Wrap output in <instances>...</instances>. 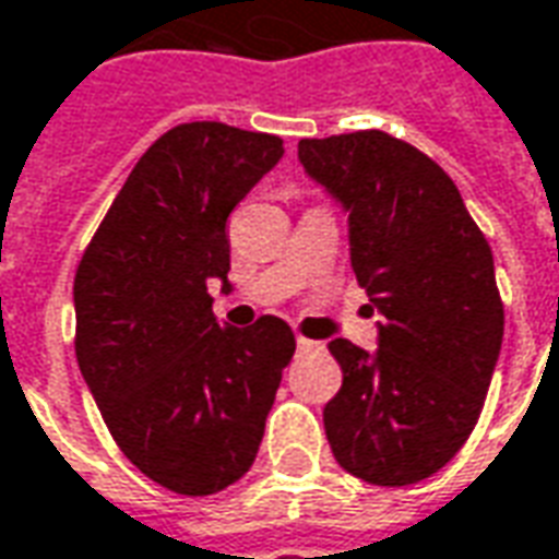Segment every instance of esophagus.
<instances>
[{
	"label": "esophagus",
	"instance_id": "1",
	"mask_svg": "<svg viewBox=\"0 0 559 559\" xmlns=\"http://www.w3.org/2000/svg\"><path fill=\"white\" fill-rule=\"evenodd\" d=\"M313 346H317V341H310V337H301V334H298V349H313Z\"/></svg>",
	"mask_w": 559,
	"mask_h": 559
}]
</instances>
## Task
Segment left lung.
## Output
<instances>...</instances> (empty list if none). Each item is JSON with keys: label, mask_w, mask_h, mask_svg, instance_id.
Wrapping results in <instances>:
<instances>
[{"label": "left lung", "mask_w": 559, "mask_h": 559, "mask_svg": "<svg viewBox=\"0 0 559 559\" xmlns=\"http://www.w3.org/2000/svg\"><path fill=\"white\" fill-rule=\"evenodd\" d=\"M307 176L349 215V261L377 349L344 337L322 423L334 460L377 487L429 478L460 453L490 390L506 310L490 242L432 157L383 130L298 142Z\"/></svg>", "instance_id": "obj_1"}]
</instances>
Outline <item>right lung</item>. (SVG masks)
I'll list each match as a JSON object with an SVG mask.
<instances>
[{
  "instance_id": "right-lung-1",
  "label": "right lung",
  "mask_w": 559,
  "mask_h": 559,
  "mask_svg": "<svg viewBox=\"0 0 559 559\" xmlns=\"http://www.w3.org/2000/svg\"><path fill=\"white\" fill-rule=\"evenodd\" d=\"M283 140L222 121L167 130L140 157L75 271V356L115 444L145 478L213 496L255 463L292 356L283 319L218 325L228 215Z\"/></svg>"
}]
</instances>
